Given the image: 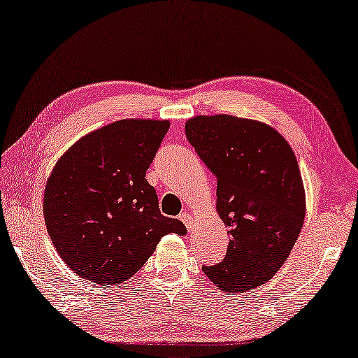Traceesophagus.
Returning a JSON list of instances; mask_svg holds the SVG:
<instances>
[{
	"instance_id": "esophagus-1",
	"label": "esophagus",
	"mask_w": 358,
	"mask_h": 358,
	"mask_svg": "<svg viewBox=\"0 0 358 358\" xmlns=\"http://www.w3.org/2000/svg\"><path fill=\"white\" fill-rule=\"evenodd\" d=\"M179 220H180L182 222H184L187 229H192L193 224H194V218L192 217L190 213H187V212H182V213L179 215Z\"/></svg>"
}]
</instances>
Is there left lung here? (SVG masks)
I'll return each instance as SVG.
<instances>
[{"label":"left lung","instance_id":"obj_1","mask_svg":"<svg viewBox=\"0 0 358 358\" xmlns=\"http://www.w3.org/2000/svg\"><path fill=\"white\" fill-rule=\"evenodd\" d=\"M185 136L217 178V210L229 227L224 260L202 271L222 292L257 288L284 265L304 224L294 152L271 126L232 115L190 118Z\"/></svg>","mask_w":358,"mask_h":358}]
</instances>
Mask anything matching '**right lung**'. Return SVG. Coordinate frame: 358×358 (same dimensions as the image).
Listing matches in <instances>:
<instances>
[{
  "label": "right lung",
  "instance_id": "obj_1",
  "mask_svg": "<svg viewBox=\"0 0 358 358\" xmlns=\"http://www.w3.org/2000/svg\"><path fill=\"white\" fill-rule=\"evenodd\" d=\"M166 120H120L78 140L45 187V224L66 266L101 287L132 278L164 235L187 234L160 213L146 171Z\"/></svg>",
  "mask_w": 358,
  "mask_h": 358
}]
</instances>
